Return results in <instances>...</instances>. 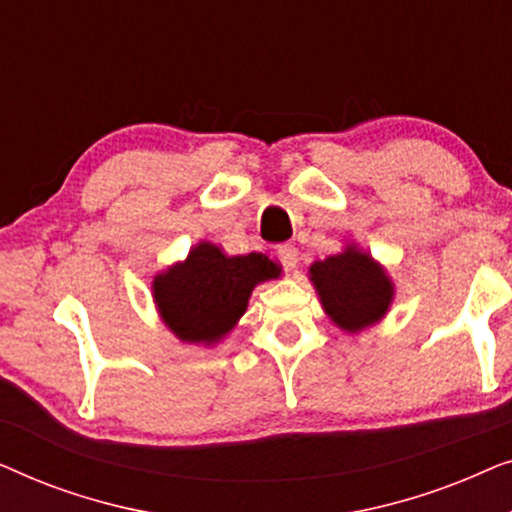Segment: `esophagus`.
<instances>
[{
  "mask_svg": "<svg viewBox=\"0 0 512 512\" xmlns=\"http://www.w3.org/2000/svg\"><path fill=\"white\" fill-rule=\"evenodd\" d=\"M277 249V256H279V261H282L286 268L289 270H293L298 265V249L293 247V244H279V247H275Z\"/></svg>",
  "mask_w": 512,
  "mask_h": 512,
  "instance_id": "34e87169",
  "label": "esophagus"
}]
</instances>
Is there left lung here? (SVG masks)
<instances>
[{"label":"left lung","instance_id":"8db88e82","mask_svg":"<svg viewBox=\"0 0 512 512\" xmlns=\"http://www.w3.org/2000/svg\"><path fill=\"white\" fill-rule=\"evenodd\" d=\"M310 279L328 317L347 333L377 324L394 300L387 272L356 244H347L342 254L314 261Z\"/></svg>","mask_w":512,"mask_h":512}]
</instances>
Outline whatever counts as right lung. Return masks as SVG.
<instances>
[{"label": "right lung", "mask_w": 512, "mask_h": 512, "mask_svg": "<svg viewBox=\"0 0 512 512\" xmlns=\"http://www.w3.org/2000/svg\"><path fill=\"white\" fill-rule=\"evenodd\" d=\"M282 268L265 254L226 256L200 242L181 261L153 279V300L165 326L181 342L216 345L247 310L256 284L277 279Z\"/></svg>", "instance_id": "add662e5"}]
</instances>
